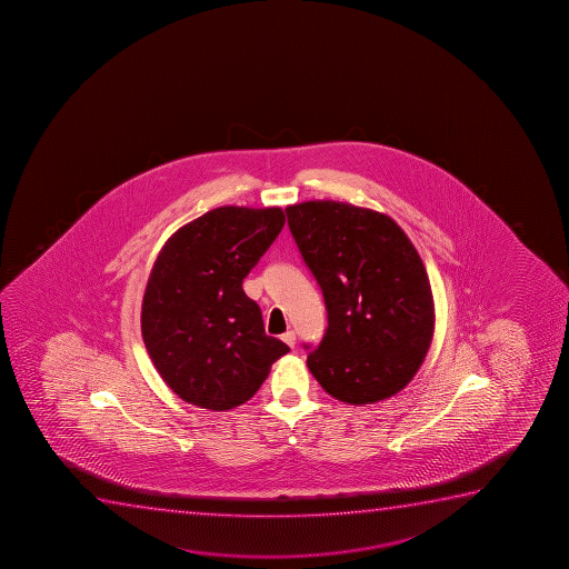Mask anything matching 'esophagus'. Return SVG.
Segmentation results:
<instances>
[{"instance_id": "1", "label": "esophagus", "mask_w": 569, "mask_h": 569, "mask_svg": "<svg viewBox=\"0 0 569 569\" xmlns=\"http://www.w3.org/2000/svg\"><path fill=\"white\" fill-rule=\"evenodd\" d=\"M281 341L286 342L288 347L293 348L295 347V331H286V333L281 335Z\"/></svg>"}]
</instances>
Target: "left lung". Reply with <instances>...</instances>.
<instances>
[{"label":"left lung","instance_id":"8db88e82","mask_svg":"<svg viewBox=\"0 0 569 569\" xmlns=\"http://www.w3.org/2000/svg\"><path fill=\"white\" fill-rule=\"evenodd\" d=\"M286 213L328 310L310 373L350 406L398 395L435 335L432 289L413 243L388 214L345 201H302Z\"/></svg>","mask_w":569,"mask_h":569}]
</instances>
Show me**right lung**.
<instances>
[{
  "label": "right lung",
  "instance_id": "obj_1",
  "mask_svg": "<svg viewBox=\"0 0 569 569\" xmlns=\"http://www.w3.org/2000/svg\"><path fill=\"white\" fill-rule=\"evenodd\" d=\"M286 222L280 208L211 209L161 248L142 297L141 331L181 400L228 411L253 398L286 342L264 333L241 283Z\"/></svg>",
  "mask_w": 569,
  "mask_h": 569
}]
</instances>
